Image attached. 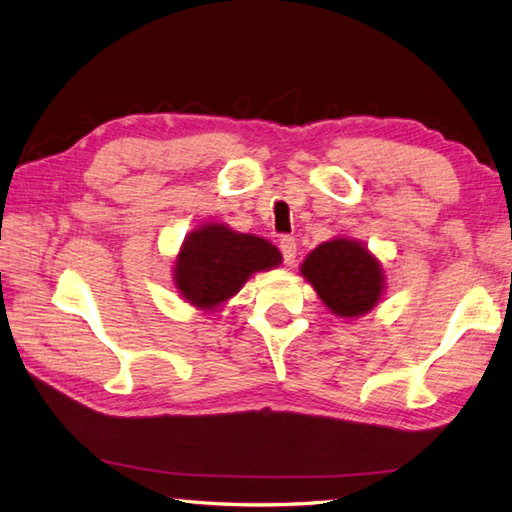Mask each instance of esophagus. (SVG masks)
<instances>
[{"instance_id": "esophagus-1", "label": "esophagus", "mask_w": 512, "mask_h": 512, "mask_svg": "<svg viewBox=\"0 0 512 512\" xmlns=\"http://www.w3.org/2000/svg\"><path fill=\"white\" fill-rule=\"evenodd\" d=\"M280 252H282V256H285L287 265L295 263V254H298V243H295L293 236H282L280 238Z\"/></svg>"}]
</instances>
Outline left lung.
<instances>
[{
    "mask_svg": "<svg viewBox=\"0 0 512 512\" xmlns=\"http://www.w3.org/2000/svg\"><path fill=\"white\" fill-rule=\"evenodd\" d=\"M300 276L320 295L326 309L344 320L370 313L385 293L381 260L348 236L317 245L300 265Z\"/></svg>",
    "mask_w": 512,
    "mask_h": 512,
    "instance_id": "left-lung-1",
    "label": "left lung"
}]
</instances>
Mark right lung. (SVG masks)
Here are the masks:
<instances>
[{"instance_id":"right-lung-1","label":"right lung","mask_w":512,"mask_h":512,"mask_svg":"<svg viewBox=\"0 0 512 512\" xmlns=\"http://www.w3.org/2000/svg\"><path fill=\"white\" fill-rule=\"evenodd\" d=\"M280 263V249L267 238L208 221L181 243L173 265V282L179 298L208 313L234 298L254 274Z\"/></svg>"}]
</instances>
